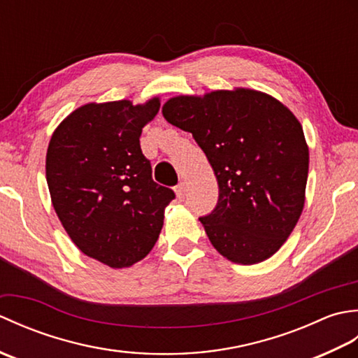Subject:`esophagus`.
Wrapping results in <instances>:
<instances>
[{"label": "esophagus", "mask_w": 358, "mask_h": 358, "mask_svg": "<svg viewBox=\"0 0 358 358\" xmlns=\"http://www.w3.org/2000/svg\"><path fill=\"white\" fill-rule=\"evenodd\" d=\"M175 195H177V199L180 201L185 200V196H186V185L185 183H180L177 187H175Z\"/></svg>", "instance_id": "obj_1"}]
</instances>
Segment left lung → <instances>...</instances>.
Wrapping results in <instances>:
<instances>
[{
	"label": "left lung",
	"mask_w": 358,
	"mask_h": 358,
	"mask_svg": "<svg viewBox=\"0 0 358 358\" xmlns=\"http://www.w3.org/2000/svg\"><path fill=\"white\" fill-rule=\"evenodd\" d=\"M167 123L191 132L214 169L218 203L200 222L220 254L237 264L268 260L305 208L309 149L300 121L260 90L178 95Z\"/></svg>",
	"instance_id": "8db88e82"
}]
</instances>
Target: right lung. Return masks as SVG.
Returning a JSON list of instances; mask_svg holds the SVG:
<instances>
[{
	"label": "right lung",
	"mask_w": 358,
	"mask_h": 358,
	"mask_svg": "<svg viewBox=\"0 0 358 358\" xmlns=\"http://www.w3.org/2000/svg\"><path fill=\"white\" fill-rule=\"evenodd\" d=\"M159 98L87 103L53 131L45 154L50 200L67 235L83 254L109 268L143 260L162 232L172 189L152 180L143 155V127Z\"/></svg>",
	"instance_id": "obj_1"
}]
</instances>
